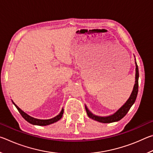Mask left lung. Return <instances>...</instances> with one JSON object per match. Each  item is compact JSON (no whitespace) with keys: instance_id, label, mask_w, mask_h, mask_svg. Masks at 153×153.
Masks as SVG:
<instances>
[{"instance_id":"left-lung-1","label":"left lung","mask_w":153,"mask_h":153,"mask_svg":"<svg viewBox=\"0 0 153 153\" xmlns=\"http://www.w3.org/2000/svg\"><path fill=\"white\" fill-rule=\"evenodd\" d=\"M138 77H139L138 67V65H137L136 61L135 84H134L133 91L131 92L130 97H129V99L127 100V102L125 103V104H124L115 113H114L113 115L111 116H108V117H98V116H96L94 115H93L92 113H90V111H89V110L88 109V108L86 107V111L88 116L90 118L92 119V120L99 121V122H101V123L115 122V121H120L123 117H125V115L128 113L129 110L130 109L131 106L134 105V103L136 101L137 95H138Z\"/></svg>"}]
</instances>
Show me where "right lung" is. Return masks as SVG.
Wrapping results in <instances>:
<instances>
[{
	"label": "right lung",
	"instance_id": "obj_1",
	"mask_svg": "<svg viewBox=\"0 0 153 153\" xmlns=\"http://www.w3.org/2000/svg\"><path fill=\"white\" fill-rule=\"evenodd\" d=\"M13 102V101H12ZM13 103L15 105V107L17 108L18 111H19V113L21 114V115L24 117L25 120H26L27 122L30 123L31 124H33V125H37V126H47L49 125V124L53 123L55 122H56V121H59V120H61V118L62 117L63 114V109H62L61 111V113H59V115L57 116H56L55 117H54L53 119H50V120H38V119H35L33 118L32 117H30L28 115H27L26 113H24V111H22L20 108L17 107V106L15 104V103L13 102Z\"/></svg>",
	"mask_w": 153,
	"mask_h": 153
}]
</instances>
